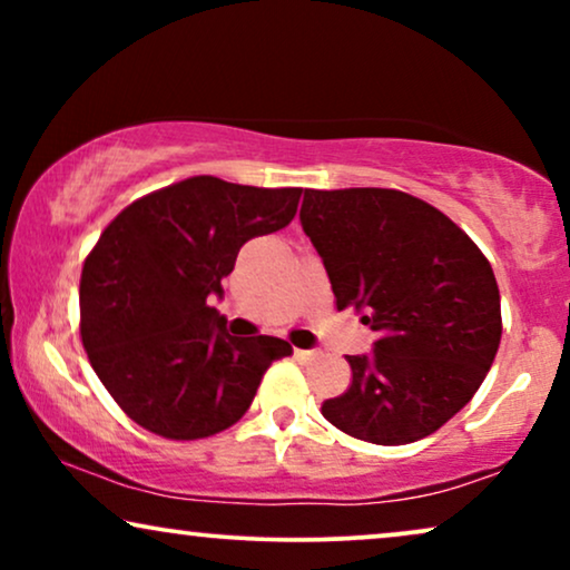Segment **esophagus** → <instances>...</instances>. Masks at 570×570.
Returning <instances> with one entry per match:
<instances>
[{"label":"esophagus","mask_w":570,"mask_h":570,"mask_svg":"<svg viewBox=\"0 0 570 570\" xmlns=\"http://www.w3.org/2000/svg\"><path fill=\"white\" fill-rule=\"evenodd\" d=\"M293 355H295V361H301V363H311V361H316V353H314V350H298V347H295V350H293Z\"/></svg>","instance_id":"34e87169"}]
</instances>
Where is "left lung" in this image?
I'll use <instances>...</instances> for the list:
<instances>
[{
    "label": "left lung",
    "mask_w": 570,
    "mask_h": 570,
    "mask_svg": "<svg viewBox=\"0 0 570 570\" xmlns=\"http://www.w3.org/2000/svg\"><path fill=\"white\" fill-rule=\"evenodd\" d=\"M301 223L322 256L337 311L379 332L347 355L353 381L322 415L342 433L404 446L456 415L501 342V295L478 244L407 191L306 189Z\"/></svg>",
    "instance_id": "1"
}]
</instances>
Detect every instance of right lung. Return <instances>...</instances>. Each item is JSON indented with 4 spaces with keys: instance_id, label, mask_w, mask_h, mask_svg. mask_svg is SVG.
Segmentation results:
<instances>
[{
    "instance_id": "1",
    "label": "right lung",
    "mask_w": 570,
    "mask_h": 570,
    "mask_svg": "<svg viewBox=\"0 0 570 570\" xmlns=\"http://www.w3.org/2000/svg\"><path fill=\"white\" fill-rule=\"evenodd\" d=\"M298 186L262 189L191 176L124 207L82 264L80 337L92 371L139 428L197 441L244 417L293 347L230 337L207 306L246 240L293 220Z\"/></svg>"
}]
</instances>
